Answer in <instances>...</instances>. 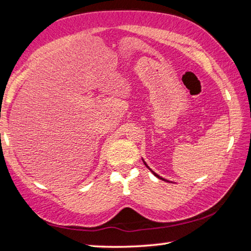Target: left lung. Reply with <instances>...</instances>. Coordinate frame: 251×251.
<instances>
[{"mask_svg":"<svg viewBox=\"0 0 251 251\" xmlns=\"http://www.w3.org/2000/svg\"><path fill=\"white\" fill-rule=\"evenodd\" d=\"M143 161H144V159H143ZM144 164H145V165H146V167H147V168H148V169H150V171H151V173H152V174H154V175H155V176H156V177H157V178H159V179H161V180H165V181H167V180H166V179H164V178H163V177H160V176H159V175H157V174H156V173H154V172H152V171H151V168H150V167H148V166H147V164H146V163H145V161H144Z\"/></svg>","mask_w":251,"mask_h":251,"instance_id":"obj_1","label":"left lung"}]
</instances>
